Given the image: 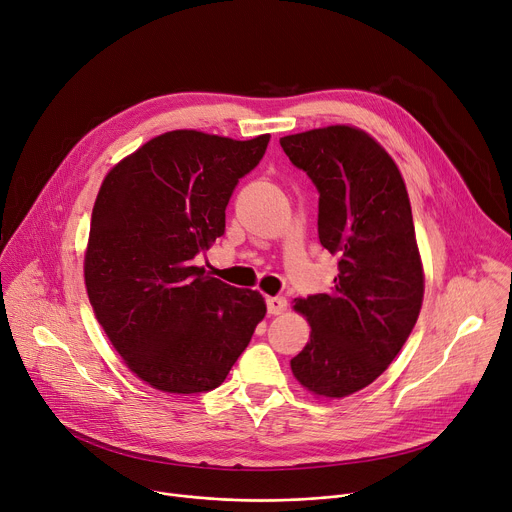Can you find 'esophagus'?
I'll list each match as a JSON object with an SVG mask.
<instances>
[{"mask_svg":"<svg viewBox=\"0 0 512 512\" xmlns=\"http://www.w3.org/2000/svg\"><path fill=\"white\" fill-rule=\"evenodd\" d=\"M266 309L272 316H279L287 309V299L285 297H266Z\"/></svg>","mask_w":512,"mask_h":512,"instance_id":"34e87169","label":"esophagus"}]
</instances>
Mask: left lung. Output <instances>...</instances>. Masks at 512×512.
I'll use <instances>...</instances> for the list:
<instances>
[{"instance_id": "1", "label": "left lung", "mask_w": 512, "mask_h": 512, "mask_svg": "<svg viewBox=\"0 0 512 512\" xmlns=\"http://www.w3.org/2000/svg\"><path fill=\"white\" fill-rule=\"evenodd\" d=\"M281 147L318 188L320 244L340 270L330 293L295 299L311 336L291 369L316 396L344 398L387 369L418 320L424 274L410 199L398 166L359 129H313Z\"/></svg>"}]
</instances>
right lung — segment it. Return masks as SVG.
I'll return each mask as SVG.
<instances>
[{
  "mask_svg": "<svg viewBox=\"0 0 512 512\" xmlns=\"http://www.w3.org/2000/svg\"><path fill=\"white\" fill-rule=\"evenodd\" d=\"M268 141L164 133L100 186L84 262L88 297L112 346L155 389L219 387L264 318L260 293L225 285L192 260L225 233L231 194Z\"/></svg>",
  "mask_w": 512,
  "mask_h": 512,
  "instance_id": "1",
  "label": "right lung"
}]
</instances>
